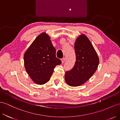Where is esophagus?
Masks as SVG:
<instances>
[{
	"mask_svg": "<svg viewBox=\"0 0 120 120\" xmlns=\"http://www.w3.org/2000/svg\"><path fill=\"white\" fill-rule=\"evenodd\" d=\"M65 60H66V58H62V59H61V61H62V63H64L65 61Z\"/></svg>",
	"mask_w": 120,
	"mask_h": 120,
	"instance_id": "obj_1",
	"label": "esophagus"
}]
</instances>
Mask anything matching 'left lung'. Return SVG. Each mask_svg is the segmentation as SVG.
<instances>
[{
  "label": "left lung",
  "instance_id": "8db88e82",
  "mask_svg": "<svg viewBox=\"0 0 120 120\" xmlns=\"http://www.w3.org/2000/svg\"><path fill=\"white\" fill-rule=\"evenodd\" d=\"M76 61L65 75L66 83L77 87L85 83L93 75L99 64V58L93 45L84 34L79 35L75 44Z\"/></svg>",
  "mask_w": 120,
  "mask_h": 120
}]
</instances>
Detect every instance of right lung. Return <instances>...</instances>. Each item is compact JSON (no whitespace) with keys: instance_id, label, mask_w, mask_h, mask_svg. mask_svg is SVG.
<instances>
[{"instance_id":"1","label":"right lung","mask_w":120,"mask_h":120,"mask_svg":"<svg viewBox=\"0 0 120 120\" xmlns=\"http://www.w3.org/2000/svg\"><path fill=\"white\" fill-rule=\"evenodd\" d=\"M50 39L45 33L40 34L24 55L26 71L36 84L47 82L55 66L61 63L56 56V49Z\"/></svg>"}]
</instances>
